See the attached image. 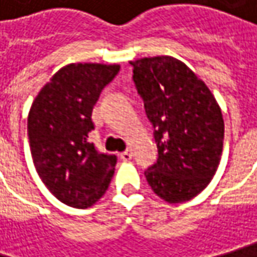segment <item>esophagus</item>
Returning a JSON list of instances; mask_svg holds the SVG:
<instances>
[{
    "mask_svg": "<svg viewBox=\"0 0 257 257\" xmlns=\"http://www.w3.org/2000/svg\"><path fill=\"white\" fill-rule=\"evenodd\" d=\"M119 158H120L122 161H129V160L132 158V152H131L129 150L123 151V152H120V154H119Z\"/></svg>",
    "mask_w": 257,
    "mask_h": 257,
    "instance_id": "esophagus-1",
    "label": "esophagus"
}]
</instances>
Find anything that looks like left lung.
I'll list each match as a JSON object with an SVG mask.
<instances>
[{"mask_svg":"<svg viewBox=\"0 0 257 257\" xmlns=\"http://www.w3.org/2000/svg\"><path fill=\"white\" fill-rule=\"evenodd\" d=\"M131 66L158 148L147 181L168 203L188 201L217 171L224 140L220 106L204 82L174 57H145Z\"/></svg>","mask_w":257,"mask_h":257,"instance_id":"8db88e82","label":"left lung"}]
</instances>
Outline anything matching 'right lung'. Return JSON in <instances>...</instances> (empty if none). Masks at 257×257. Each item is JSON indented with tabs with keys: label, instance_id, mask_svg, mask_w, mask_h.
Returning <instances> with one entry per match:
<instances>
[{
	"label": "right lung",
	"instance_id": "1",
	"mask_svg": "<svg viewBox=\"0 0 257 257\" xmlns=\"http://www.w3.org/2000/svg\"><path fill=\"white\" fill-rule=\"evenodd\" d=\"M117 64L76 63L60 69L34 99L27 132L41 181L62 203L86 208L106 193L116 155L96 150L92 110Z\"/></svg>",
	"mask_w": 257,
	"mask_h": 257
}]
</instances>
